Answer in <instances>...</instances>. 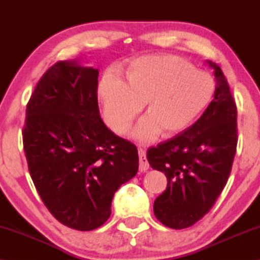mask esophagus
<instances>
[{
	"mask_svg": "<svg viewBox=\"0 0 260 260\" xmlns=\"http://www.w3.org/2000/svg\"><path fill=\"white\" fill-rule=\"evenodd\" d=\"M139 157H140V171L141 172H146L149 169V162L147 159L146 151L142 148H139Z\"/></svg>",
	"mask_w": 260,
	"mask_h": 260,
	"instance_id": "obj_1",
	"label": "esophagus"
}]
</instances>
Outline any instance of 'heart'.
<instances>
[{"label": "heart", "mask_w": 260, "mask_h": 260, "mask_svg": "<svg viewBox=\"0 0 260 260\" xmlns=\"http://www.w3.org/2000/svg\"><path fill=\"white\" fill-rule=\"evenodd\" d=\"M126 80L105 74L99 83L98 96L105 122L117 134L129 129L146 102L149 113L133 132L141 142L153 141L162 129L166 134H178L188 128L208 107L215 89L210 73L170 55L133 60Z\"/></svg>", "instance_id": "heart-1"}]
</instances>
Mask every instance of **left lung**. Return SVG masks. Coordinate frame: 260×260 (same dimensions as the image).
<instances>
[{"label": "left lung", "instance_id": "1", "mask_svg": "<svg viewBox=\"0 0 260 260\" xmlns=\"http://www.w3.org/2000/svg\"><path fill=\"white\" fill-rule=\"evenodd\" d=\"M214 98L195 124L148 149L153 170L165 173L166 190L153 203L166 227L183 230L212 209L230 177L237 146V110L227 79L217 64Z\"/></svg>", "mask_w": 260, "mask_h": 260}]
</instances>
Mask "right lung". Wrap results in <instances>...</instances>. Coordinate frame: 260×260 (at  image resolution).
I'll list each match as a JSON object with an SVG mask.
<instances>
[{"instance_id":"obj_1","label":"right lung","mask_w":260,"mask_h":260,"mask_svg":"<svg viewBox=\"0 0 260 260\" xmlns=\"http://www.w3.org/2000/svg\"><path fill=\"white\" fill-rule=\"evenodd\" d=\"M99 70L60 60L39 80L26 108L23 143L34 186L50 213L77 231L111 214L114 192L139 170L138 149L101 119Z\"/></svg>"}]
</instances>
